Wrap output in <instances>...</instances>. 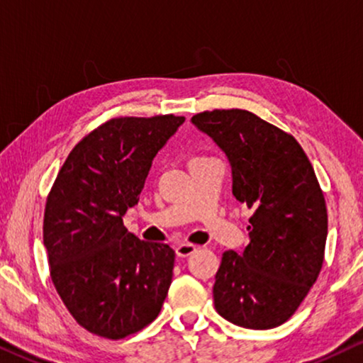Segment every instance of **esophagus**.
<instances>
[{"label":"esophagus","instance_id":"esophagus-1","mask_svg":"<svg viewBox=\"0 0 363 363\" xmlns=\"http://www.w3.org/2000/svg\"><path fill=\"white\" fill-rule=\"evenodd\" d=\"M175 252H177L178 257H188V256L195 255V252H196V246L188 245V242H182V245H178V246L175 247Z\"/></svg>","mask_w":363,"mask_h":363}]
</instances>
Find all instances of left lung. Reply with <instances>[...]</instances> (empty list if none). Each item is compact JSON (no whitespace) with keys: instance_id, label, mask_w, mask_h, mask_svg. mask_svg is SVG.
Segmentation results:
<instances>
[{"instance_id":"left-lung-1","label":"left lung","mask_w":363,"mask_h":363,"mask_svg":"<svg viewBox=\"0 0 363 363\" xmlns=\"http://www.w3.org/2000/svg\"><path fill=\"white\" fill-rule=\"evenodd\" d=\"M191 122L226 153L233 195L252 210L250 245L223 252L215 309L246 329L284 324L324 264L327 206L314 168L291 133L250 111L215 108Z\"/></svg>"}]
</instances>
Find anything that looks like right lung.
Returning <instances> with one entry per match:
<instances>
[{"instance_id": "add662e5", "label": "right lung", "mask_w": 363, "mask_h": 363, "mask_svg": "<svg viewBox=\"0 0 363 363\" xmlns=\"http://www.w3.org/2000/svg\"><path fill=\"white\" fill-rule=\"evenodd\" d=\"M185 117H116L76 143L44 208L49 272L84 329L118 340L160 314L175 251L128 233L122 216L138 203L153 157Z\"/></svg>"}]
</instances>
